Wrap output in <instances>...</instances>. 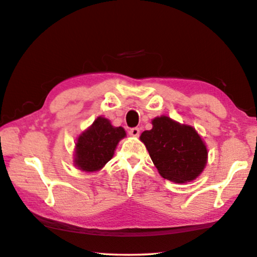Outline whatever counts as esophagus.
Listing matches in <instances>:
<instances>
[{
  "instance_id": "esophagus-1",
  "label": "esophagus",
  "mask_w": 257,
  "mask_h": 257,
  "mask_svg": "<svg viewBox=\"0 0 257 257\" xmlns=\"http://www.w3.org/2000/svg\"><path fill=\"white\" fill-rule=\"evenodd\" d=\"M128 133H130V136H131V137H139V136H140V128L133 127V128L130 130Z\"/></svg>"
}]
</instances>
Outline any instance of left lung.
<instances>
[{
  "label": "left lung",
  "instance_id": "left-lung-1",
  "mask_svg": "<svg viewBox=\"0 0 257 257\" xmlns=\"http://www.w3.org/2000/svg\"><path fill=\"white\" fill-rule=\"evenodd\" d=\"M140 140L164 178L183 184L203 172L208 150L192 126L163 115L152 119V128L143 132Z\"/></svg>",
  "mask_w": 257,
  "mask_h": 257
}]
</instances>
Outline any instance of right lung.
<instances>
[{
	"label": "right lung",
	"instance_id": "right-lung-1",
	"mask_svg": "<svg viewBox=\"0 0 257 257\" xmlns=\"http://www.w3.org/2000/svg\"><path fill=\"white\" fill-rule=\"evenodd\" d=\"M125 137L126 132L121 126L115 127L105 117H97L76 140L75 167L88 173L101 169L112 158L117 145Z\"/></svg>",
	"mask_w": 257,
	"mask_h": 257
}]
</instances>
